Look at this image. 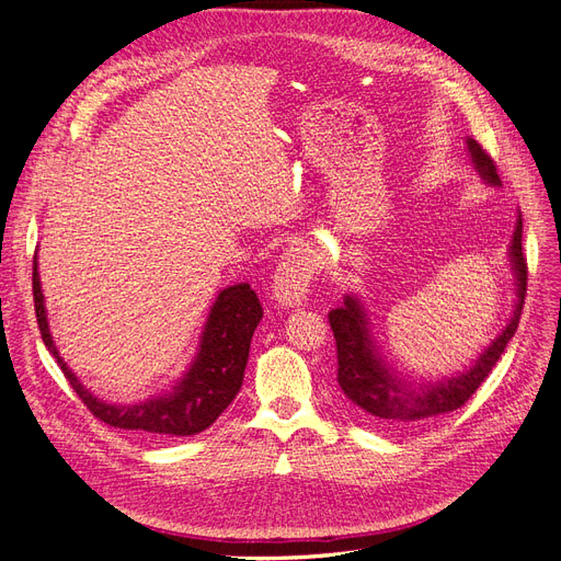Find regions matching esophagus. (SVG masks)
Segmentation results:
<instances>
[{
    "label": "esophagus",
    "mask_w": 561,
    "mask_h": 561,
    "mask_svg": "<svg viewBox=\"0 0 561 561\" xmlns=\"http://www.w3.org/2000/svg\"><path fill=\"white\" fill-rule=\"evenodd\" d=\"M316 271L318 257L309 245H297L283 254L274 278V295L283 307H299L307 299Z\"/></svg>",
    "instance_id": "esophagus-1"
}]
</instances>
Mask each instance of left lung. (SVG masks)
Listing matches in <instances>:
<instances>
[{
  "label": "left lung",
  "mask_w": 561,
  "mask_h": 561,
  "mask_svg": "<svg viewBox=\"0 0 561 561\" xmlns=\"http://www.w3.org/2000/svg\"><path fill=\"white\" fill-rule=\"evenodd\" d=\"M468 151L472 157L478 173L489 182L499 186L501 178L496 163L491 159L478 140L468 138ZM511 262L517 278V304L515 311L507 320L505 330L491 342V346L480 355L470 369L458 371L456 377H445L437 383L419 386L407 383L396 377L369 336V322L365 318V309L360 301L346 295L339 309L330 311V328L336 342V381L342 386L344 396L365 412L369 419L388 423L396 428H412L419 423L433 421L443 414H449L458 407H463L474 390L482 386L503 355L507 342L515 336L519 316L526 297V257L522 250V215L511 243Z\"/></svg>",
  "instance_id": "1"
}]
</instances>
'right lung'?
<instances>
[{
    "instance_id": "1",
    "label": "right lung",
    "mask_w": 561,
    "mask_h": 561,
    "mask_svg": "<svg viewBox=\"0 0 561 561\" xmlns=\"http://www.w3.org/2000/svg\"><path fill=\"white\" fill-rule=\"evenodd\" d=\"M32 295H35V313L44 344L54 353L65 379L89 407V412L105 421L107 426L142 431L149 435H196L213 426L215 419L227 410L241 390L252 334L264 316L262 304L248 283L227 287L213 304L192 367L186 369L182 381L173 386L171 393L138 404H110L91 396L89 388L81 386L56 351L48 332L37 257L32 266Z\"/></svg>"
}]
</instances>
